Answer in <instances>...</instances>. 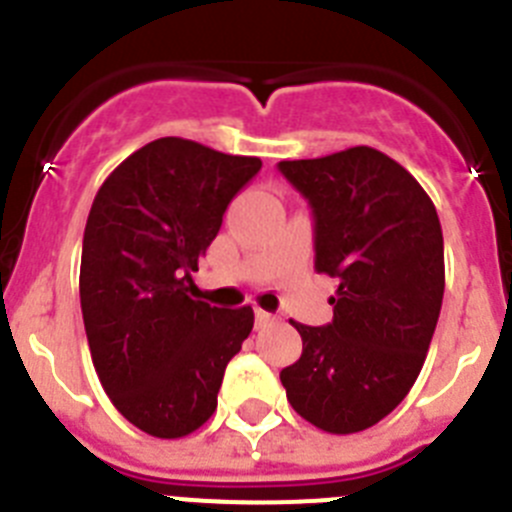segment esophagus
I'll use <instances>...</instances> for the list:
<instances>
[{"instance_id":"34e87169","label":"esophagus","mask_w":512,"mask_h":512,"mask_svg":"<svg viewBox=\"0 0 512 512\" xmlns=\"http://www.w3.org/2000/svg\"><path fill=\"white\" fill-rule=\"evenodd\" d=\"M274 315H271V312H266V310H261V307H256V325H259V328H266V325H271L274 323Z\"/></svg>"}]
</instances>
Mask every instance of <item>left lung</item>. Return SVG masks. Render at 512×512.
Returning a JSON list of instances; mask_svg holds the SVG:
<instances>
[{
    "instance_id": "8db88e82",
    "label": "left lung",
    "mask_w": 512,
    "mask_h": 512,
    "mask_svg": "<svg viewBox=\"0 0 512 512\" xmlns=\"http://www.w3.org/2000/svg\"><path fill=\"white\" fill-rule=\"evenodd\" d=\"M279 171L315 215V269L338 279L333 323H295L302 356L279 379L320 431H366L405 400L436 330L446 284L436 205L369 146L279 161Z\"/></svg>"
}]
</instances>
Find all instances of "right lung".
<instances>
[{
  "instance_id": "obj_1",
  "label": "right lung",
  "mask_w": 512,
  "mask_h": 512,
  "mask_svg": "<svg viewBox=\"0 0 512 512\" xmlns=\"http://www.w3.org/2000/svg\"><path fill=\"white\" fill-rule=\"evenodd\" d=\"M259 169L256 156L158 138L94 197L79 271L89 351L112 405L148 436L182 438L205 425L225 366L251 333V305L194 300L192 271Z\"/></svg>"
}]
</instances>
